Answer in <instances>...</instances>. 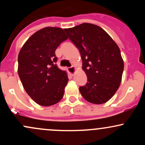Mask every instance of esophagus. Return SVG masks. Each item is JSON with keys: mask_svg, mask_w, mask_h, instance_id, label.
Returning <instances> with one entry per match:
<instances>
[{"mask_svg": "<svg viewBox=\"0 0 145 145\" xmlns=\"http://www.w3.org/2000/svg\"><path fill=\"white\" fill-rule=\"evenodd\" d=\"M68 71H69V72L70 73L71 75L74 76L75 71H76V67H75V66H71V67L68 68Z\"/></svg>", "mask_w": 145, "mask_h": 145, "instance_id": "esophagus-1", "label": "esophagus"}]
</instances>
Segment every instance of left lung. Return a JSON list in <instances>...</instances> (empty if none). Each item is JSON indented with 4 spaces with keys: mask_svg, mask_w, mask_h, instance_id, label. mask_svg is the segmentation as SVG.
<instances>
[{
    "mask_svg": "<svg viewBox=\"0 0 145 145\" xmlns=\"http://www.w3.org/2000/svg\"><path fill=\"white\" fill-rule=\"evenodd\" d=\"M80 52L82 69L87 83L79 90L86 101L95 104L106 103L120 86L124 69L119 46L104 29L83 23L64 29Z\"/></svg>",
    "mask_w": 145,
    "mask_h": 145,
    "instance_id": "1",
    "label": "left lung"
}]
</instances>
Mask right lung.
Here are the masks:
<instances>
[{
  "instance_id": "1",
  "label": "right lung",
  "mask_w": 145,
  "mask_h": 145,
  "mask_svg": "<svg viewBox=\"0 0 145 145\" xmlns=\"http://www.w3.org/2000/svg\"><path fill=\"white\" fill-rule=\"evenodd\" d=\"M67 39L64 29L44 28L30 37L18 54V72L23 87L40 106L57 104L64 95L69 79L55 64V50Z\"/></svg>"
}]
</instances>
